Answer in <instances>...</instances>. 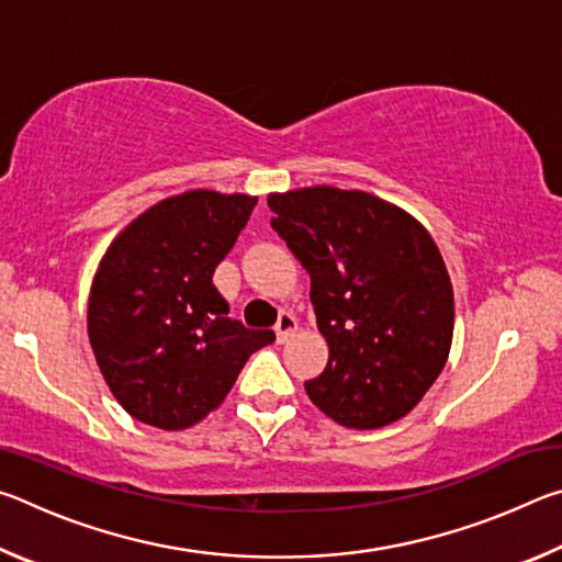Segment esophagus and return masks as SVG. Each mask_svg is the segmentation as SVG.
<instances>
[{"label": "esophagus", "mask_w": 562, "mask_h": 562, "mask_svg": "<svg viewBox=\"0 0 562 562\" xmlns=\"http://www.w3.org/2000/svg\"><path fill=\"white\" fill-rule=\"evenodd\" d=\"M294 331H297V317L290 315V312H282L278 325H274V335H278V341H288Z\"/></svg>", "instance_id": "esophagus-1"}]
</instances>
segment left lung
Listing matches in <instances>:
<instances>
[{
	"instance_id": "obj_1",
	"label": "left lung",
	"mask_w": 562,
	"mask_h": 562,
	"mask_svg": "<svg viewBox=\"0 0 562 562\" xmlns=\"http://www.w3.org/2000/svg\"><path fill=\"white\" fill-rule=\"evenodd\" d=\"M270 225L312 278L325 372L312 404L347 429L406 416L441 374L453 337V290L439 247L402 207L329 186L268 198Z\"/></svg>"
}]
</instances>
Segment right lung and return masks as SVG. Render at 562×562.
Returning <instances> with one entry per match:
<instances>
[{
  "label": "right lung",
  "mask_w": 562,
  "mask_h": 562,
  "mask_svg": "<svg viewBox=\"0 0 562 562\" xmlns=\"http://www.w3.org/2000/svg\"><path fill=\"white\" fill-rule=\"evenodd\" d=\"M258 198L188 190L138 215L103 255L89 339L113 396L138 422L178 431L223 404L272 329H247L213 272Z\"/></svg>",
  "instance_id": "right-lung-1"
}]
</instances>
